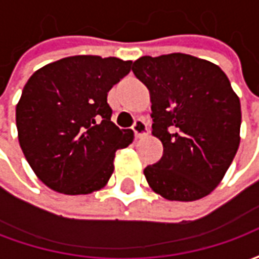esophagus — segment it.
Here are the masks:
<instances>
[{
    "instance_id": "esophagus-1",
    "label": "esophagus",
    "mask_w": 259,
    "mask_h": 259,
    "mask_svg": "<svg viewBox=\"0 0 259 259\" xmlns=\"http://www.w3.org/2000/svg\"><path fill=\"white\" fill-rule=\"evenodd\" d=\"M133 132L137 139H141L144 137L148 133V127H147V123L143 120V119H136L135 124H133Z\"/></svg>"
}]
</instances>
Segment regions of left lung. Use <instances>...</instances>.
<instances>
[{
  "label": "left lung",
  "mask_w": 259,
  "mask_h": 259,
  "mask_svg": "<svg viewBox=\"0 0 259 259\" xmlns=\"http://www.w3.org/2000/svg\"><path fill=\"white\" fill-rule=\"evenodd\" d=\"M133 73L151 100L152 136L163 155L144 169L169 201H195L222 182L240 144V98L218 65L189 54L141 57Z\"/></svg>",
  "instance_id": "8db88e82"
}]
</instances>
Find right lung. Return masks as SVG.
I'll return each instance as SVG.
<instances>
[{
  "label": "right lung",
  "instance_id": "right-lung-1",
  "mask_svg": "<svg viewBox=\"0 0 259 259\" xmlns=\"http://www.w3.org/2000/svg\"><path fill=\"white\" fill-rule=\"evenodd\" d=\"M132 61L98 55L66 57L42 66L16 104L18 139L42 183L62 194H90L113 174L115 152L133 143V130L111 120L108 91Z\"/></svg>",
  "mask_w": 259,
  "mask_h": 259
}]
</instances>
